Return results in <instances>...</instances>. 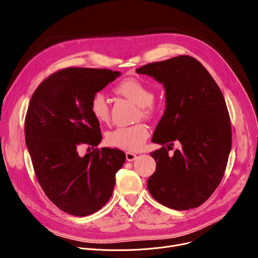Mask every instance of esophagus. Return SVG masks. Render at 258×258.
I'll use <instances>...</instances> for the list:
<instances>
[{
	"instance_id": "obj_1",
	"label": "esophagus",
	"mask_w": 258,
	"mask_h": 258,
	"mask_svg": "<svg viewBox=\"0 0 258 258\" xmlns=\"http://www.w3.org/2000/svg\"><path fill=\"white\" fill-rule=\"evenodd\" d=\"M125 156H126V160L130 161V162H132V161H134V160H136V158H137L136 155L133 154V153H130V152H127V153L125 154Z\"/></svg>"
}]
</instances>
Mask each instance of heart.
Returning <instances> with one entry per match:
<instances>
[{
  "label": "heart",
  "instance_id": "heart-1",
  "mask_svg": "<svg viewBox=\"0 0 258 258\" xmlns=\"http://www.w3.org/2000/svg\"><path fill=\"white\" fill-rule=\"evenodd\" d=\"M117 92L139 105L137 117L151 118L155 114L153 101L155 93L151 88L136 78H127L117 87ZM90 111L93 117L100 123L108 121L110 107L102 92L95 93L90 100ZM148 128L144 123H136L130 126H119L106 133V143L120 150L136 152L142 147L148 138Z\"/></svg>",
  "mask_w": 258,
  "mask_h": 258
}]
</instances>
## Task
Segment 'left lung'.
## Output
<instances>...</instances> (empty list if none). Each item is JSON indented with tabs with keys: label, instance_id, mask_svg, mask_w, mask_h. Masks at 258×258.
I'll use <instances>...</instances> for the list:
<instances>
[{
	"label": "left lung",
	"instance_id": "obj_1",
	"mask_svg": "<svg viewBox=\"0 0 258 258\" xmlns=\"http://www.w3.org/2000/svg\"><path fill=\"white\" fill-rule=\"evenodd\" d=\"M136 72L163 85L166 97L152 139L162 147L151 153L156 171L147 180L148 191L170 209L197 208L220 185L231 151V122L223 93L205 67L189 55L147 63ZM174 141L182 148L169 157Z\"/></svg>",
	"mask_w": 258,
	"mask_h": 258
}]
</instances>
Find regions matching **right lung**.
I'll return each mask as SVG.
<instances>
[{
    "instance_id": "add662e5",
    "label": "right lung",
    "mask_w": 258,
    "mask_h": 258,
    "mask_svg": "<svg viewBox=\"0 0 258 258\" xmlns=\"http://www.w3.org/2000/svg\"><path fill=\"white\" fill-rule=\"evenodd\" d=\"M120 74L67 68L46 78L30 99L25 140L34 172L49 200L71 215L87 216L101 209L125 161L118 148H94L84 157L78 154L81 145L100 143L99 122L91 114L90 100Z\"/></svg>"
}]
</instances>
